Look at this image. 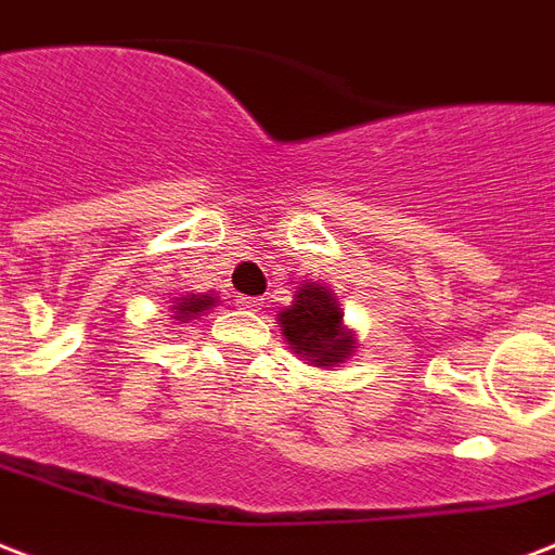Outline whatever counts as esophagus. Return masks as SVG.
Listing matches in <instances>:
<instances>
[{"label":"esophagus","instance_id":"obj_1","mask_svg":"<svg viewBox=\"0 0 555 555\" xmlns=\"http://www.w3.org/2000/svg\"><path fill=\"white\" fill-rule=\"evenodd\" d=\"M236 307H240V310L257 312V310H262V298H251V295H236Z\"/></svg>","mask_w":555,"mask_h":555}]
</instances>
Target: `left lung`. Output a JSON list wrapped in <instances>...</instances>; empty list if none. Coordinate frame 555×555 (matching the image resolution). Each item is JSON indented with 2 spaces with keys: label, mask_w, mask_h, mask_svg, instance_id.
<instances>
[{
  "label": "left lung",
  "mask_w": 555,
  "mask_h": 555,
  "mask_svg": "<svg viewBox=\"0 0 555 555\" xmlns=\"http://www.w3.org/2000/svg\"><path fill=\"white\" fill-rule=\"evenodd\" d=\"M283 336L298 357L333 372L357 348L353 336L341 322V307L324 283H301L293 304L278 312Z\"/></svg>",
  "instance_id": "1"
}]
</instances>
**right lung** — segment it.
Returning a JSON list of instances; mask_svg holds the SVG:
<instances>
[{"label": "right lung", "instance_id": "obj_1", "mask_svg": "<svg viewBox=\"0 0 555 555\" xmlns=\"http://www.w3.org/2000/svg\"><path fill=\"white\" fill-rule=\"evenodd\" d=\"M216 295H181V298H175L172 301V319H178V322H190V319H195V315H204V310H210V307H216Z\"/></svg>", "mask_w": 555, "mask_h": 555}]
</instances>
